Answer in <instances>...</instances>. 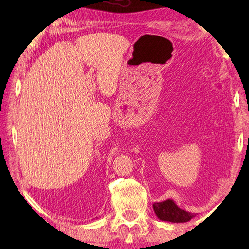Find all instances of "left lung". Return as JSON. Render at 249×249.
<instances>
[{
    "mask_svg": "<svg viewBox=\"0 0 249 249\" xmlns=\"http://www.w3.org/2000/svg\"><path fill=\"white\" fill-rule=\"evenodd\" d=\"M153 209L158 218L163 221H170V223H186L196 216L194 213L178 208L171 199L162 201V202H155L153 204Z\"/></svg>",
    "mask_w": 249,
    "mask_h": 249,
    "instance_id": "obj_1",
    "label": "left lung"
}]
</instances>
